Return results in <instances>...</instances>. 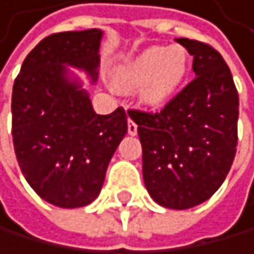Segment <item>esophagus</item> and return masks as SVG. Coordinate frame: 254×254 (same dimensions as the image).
I'll use <instances>...</instances> for the list:
<instances>
[{"label":"esophagus","instance_id":"esophagus-1","mask_svg":"<svg viewBox=\"0 0 254 254\" xmlns=\"http://www.w3.org/2000/svg\"><path fill=\"white\" fill-rule=\"evenodd\" d=\"M128 134H131V136L137 134V125L132 122L131 118H128Z\"/></svg>","mask_w":254,"mask_h":254}]
</instances>
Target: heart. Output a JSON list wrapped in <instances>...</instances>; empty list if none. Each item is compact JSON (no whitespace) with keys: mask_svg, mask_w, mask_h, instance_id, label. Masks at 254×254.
I'll use <instances>...</instances> for the list:
<instances>
[{"mask_svg":"<svg viewBox=\"0 0 254 254\" xmlns=\"http://www.w3.org/2000/svg\"><path fill=\"white\" fill-rule=\"evenodd\" d=\"M190 69V57L185 48L150 47L118 67L115 84L122 90L141 87V100L147 107H164L175 97Z\"/></svg>","mask_w":254,"mask_h":254,"instance_id":"obj_1","label":"heart"}]
</instances>
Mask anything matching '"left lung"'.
I'll return each instance as SVG.
<instances>
[{
  "label": "left lung",
  "instance_id": "obj_1",
  "mask_svg": "<svg viewBox=\"0 0 254 254\" xmlns=\"http://www.w3.org/2000/svg\"><path fill=\"white\" fill-rule=\"evenodd\" d=\"M193 55L196 77L157 113L131 110L150 197L169 209L207 201L237 152L238 92L229 66L207 43L177 38Z\"/></svg>",
  "mask_w": 254,
  "mask_h": 254
}]
</instances>
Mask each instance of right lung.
Segmentation results:
<instances>
[{
	"mask_svg": "<svg viewBox=\"0 0 254 254\" xmlns=\"http://www.w3.org/2000/svg\"><path fill=\"white\" fill-rule=\"evenodd\" d=\"M100 29L45 37L24 60L12 85V142L34 191L58 207H82L99 196L118 144L128 131L122 107L94 112L89 92L67 66L97 81Z\"/></svg>",
	"mask_w": 254,
	"mask_h": 254,
	"instance_id": "obj_1",
	"label": "right lung"
}]
</instances>
